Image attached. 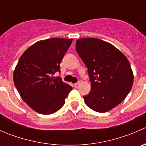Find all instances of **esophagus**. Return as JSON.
Returning <instances> with one entry per match:
<instances>
[{"label": "esophagus", "instance_id": "obj_1", "mask_svg": "<svg viewBox=\"0 0 146 146\" xmlns=\"http://www.w3.org/2000/svg\"><path fill=\"white\" fill-rule=\"evenodd\" d=\"M80 82H77V83H75L74 84V87L76 88H78L79 87V85H80Z\"/></svg>", "mask_w": 146, "mask_h": 146}]
</instances>
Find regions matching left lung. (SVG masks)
I'll return each mask as SVG.
<instances>
[{
    "mask_svg": "<svg viewBox=\"0 0 146 146\" xmlns=\"http://www.w3.org/2000/svg\"><path fill=\"white\" fill-rule=\"evenodd\" d=\"M76 48L91 82L90 92L83 96L85 104L98 112L112 110L133 86V73L127 58L114 45L97 38L78 39Z\"/></svg>",
    "mask_w": 146,
    "mask_h": 146,
    "instance_id": "left-lung-1",
    "label": "left lung"
}]
</instances>
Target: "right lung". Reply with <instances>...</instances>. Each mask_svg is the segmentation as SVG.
I'll return each mask as SVG.
<instances>
[{
    "instance_id": "obj_1",
    "label": "right lung",
    "mask_w": 146,
    "mask_h": 146,
    "mask_svg": "<svg viewBox=\"0 0 146 146\" xmlns=\"http://www.w3.org/2000/svg\"><path fill=\"white\" fill-rule=\"evenodd\" d=\"M73 39L51 38L36 42L20 56L13 72L14 84L27 105L42 114L55 113L65 104L72 87L54 74Z\"/></svg>"
}]
</instances>
